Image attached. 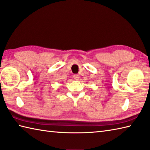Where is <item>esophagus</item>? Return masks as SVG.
<instances>
[{"instance_id": "obj_1", "label": "esophagus", "mask_w": 150, "mask_h": 150, "mask_svg": "<svg viewBox=\"0 0 150 150\" xmlns=\"http://www.w3.org/2000/svg\"><path fill=\"white\" fill-rule=\"evenodd\" d=\"M73 77H74L75 80H78V79H79V76L78 74H74V76H73Z\"/></svg>"}]
</instances>
